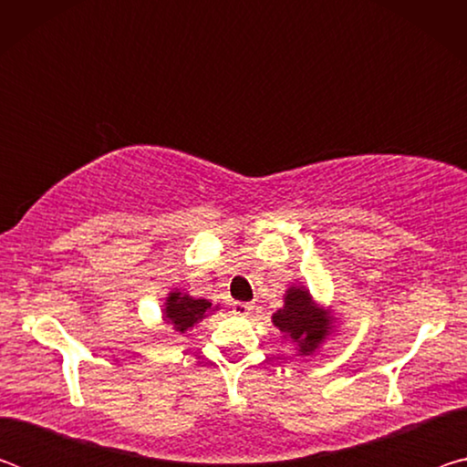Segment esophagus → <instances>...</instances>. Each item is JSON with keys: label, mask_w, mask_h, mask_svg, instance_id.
<instances>
[{"label": "esophagus", "mask_w": 467, "mask_h": 467, "mask_svg": "<svg viewBox=\"0 0 467 467\" xmlns=\"http://www.w3.org/2000/svg\"><path fill=\"white\" fill-rule=\"evenodd\" d=\"M253 311V305L251 303H233V313L234 315H241V317H247Z\"/></svg>", "instance_id": "1"}]
</instances>
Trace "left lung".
<instances>
[{
	"label": "left lung",
	"mask_w": 467,
	"mask_h": 467,
	"mask_svg": "<svg viewBox=\"0 0 467 467\" xmlns=\"http://www.w3.org/2000/svg\"><path fill=\"white\" fill-rule=\"evenodd\" d=\"M274 326L284 337L296 344L300 357H311L334 329L331 309L319 306L309 288L290 286L284 295V306L272 315Z\"/></svg>",
	"instance_id": "left-lung-1"
}]
</instances>
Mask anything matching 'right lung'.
<instances>
[{"instance_id": "obj_1", "label": "right lung", "mask_w": 467, "mask_h": 467, "mask_svg": "<svg viewBox=\"0 0 467 467\" xmlns=\"http://www.w3.org/2000/svg\"><path fill=\"white\" fill-rule=\"evenodd\" d=\"M212 309L218 311V306H212L210 300L193 298L189 296L187 292H181L179 288H175L169 292L167 300H164L162 319L164 323L172 326V329L179 331V334H185V331L192 329L195 323L208 317V313Z\"/></svg>"}]
</instances>
